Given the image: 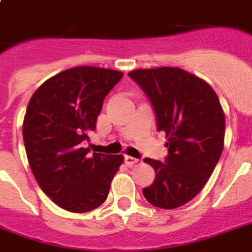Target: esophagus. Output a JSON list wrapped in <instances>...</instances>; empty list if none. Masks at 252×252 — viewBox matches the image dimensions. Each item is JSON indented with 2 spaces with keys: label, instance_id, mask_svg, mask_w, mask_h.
<instances>
[{
  "label": "esophagus",
  "instance_id": "obj_1",
  "mask_svg": "<svg viewBox=\"0 0 252 252\" xmlns=\"http://www.w3.org/2000/svg\"><path fill=\"white\" fill-rule=\"evenodd\" d=\"M124 161H126V163L128 166H133V165H136V163H138V159H136V158H133V157H129V156H126Z\"/></svg>",
  "mask_w": 252,
  "mask_h": 252
}]
</instances>
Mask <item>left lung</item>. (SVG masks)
Returning a JSON list of instances; mask_svg holds the SVG:
<instances>
[{
  "mask_svg": "<svg viewBox=\"0 0 252 252\" xmlns=\"http://www.w3.org/2000/svg\"><path fill=\"white\" fill-rule=\"evenodd\" d=\"M128 76L149 96L168 148L166 163L145 158L156 180L142 189L152 205L175 209L207 184L223 150L225 114L212 86L180 68L136 69Z\"/></svg>",
  "mask_w": 252,
  "mask_h": 252,
  "instance_id": "1",
  "label": "left lung"
}]
</instances>
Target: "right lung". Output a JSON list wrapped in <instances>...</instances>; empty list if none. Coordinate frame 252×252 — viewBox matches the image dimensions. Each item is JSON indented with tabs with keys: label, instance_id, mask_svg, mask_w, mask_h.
<instances>
[{
	"label": "right lung",
	"instance_id": "obj_1",
	"mask_svg": "<svg viewBox=\"0 0 252 252\" xmlns=\"http://www.w3.org/2000/svg\"><path fill=\"white\" fill-rule=\"evenodd\" d=\"M124 76L96 66L57 73L30 99L23 141L37 184L53 203L73 213L90 212L106 201L124 157L82 148L96 128L103 100Z\"/></svg>",
	"mask_w": 252,
	"mask_h": 252
}]
</instances>
